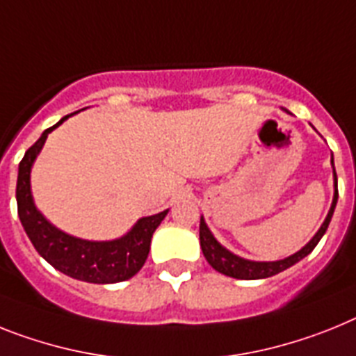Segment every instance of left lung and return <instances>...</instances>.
Listing matches in <instances>:
<instances>
[{
  "mask_svg": "<svg viewBox=\"0 0 356 356\" xmlns=\"http://www.w3.org/2000/svg\"><path fill=\"white\" fill-rule=\"evenodd\" d=\"M331 167H333V187H335V193H333V202H331V207L327 211L326 220L323 221L321 229L315 232V236L306 243L305 247L300 248L299 252L291 254V256L284 257V259L279 261H250L245 259L241 256H236L234 252H230L229 248H225L218 239L214 238V234L211 232V229L207 227L205 220H200V245H202L203 256L209 261V265L216 270V272L223 273V275H229L234 279H245V281H254V279H266L272 277L275 273L282 272V270L290 268L296 263H299L300 259H305L309 252L317 247V243L321 241L324 234L327 230V225L331 221V216L335 212L337 200H339V191H337V172L335 165H333V154H331Z\"/></svg>",
  "mask_w": 356,
  "mask_h": 356,
  "instance_id": "left-lung-1",
  "label": "left lung"
}]
</instances>
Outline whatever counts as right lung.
Here are the masks:
<instances>
[{
	"label": "right lung",
	"mask_w": 356,
	"mask_h": 356,
	"mask_svg": "<svg viewBox=\"0 0 356 356\" xmlns=\"http://www.w3.org/2000/svg\"><path fill=\"white\" fill-rule=\"evenodd\" d=\"M72 115H66L56 126L44 129L39 140L26 151L21 160L16 185L17 214L21 225L32 241L33 248L39 252V256L68 277L93 282V284H113V282L127 281L144 266L151 248V238L169 209L140 218L129 229V232L120 238L109 241H90L57 229L56 225L42 216L33 202L32 187H30V172L33 162L41 153L48 135Z\"/></svg>",
	"instance_id": "obj_1"
}]
</instances>
